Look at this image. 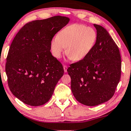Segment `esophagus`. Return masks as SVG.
Segmentation results:
<instances>
[{"mask_svg": "<svg viewBox=\"0 0 131 131\" xmlns=\"http://www.w3.org/2000/svg\"><path fill=\"white\" fill-rule=\"evenodd\" d=\"M63 69H64V71L66 72H67V69H68V66L66 65H63Z\"/></svg>", "mask_w": 131, "mask_h": 131, "instance_id": "obj_1", "label": "esophagus"}]
</instances>
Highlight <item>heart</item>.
<instances>
[{"mask_svg": "<svg viewBox=\"0 0 131 131\" xmlns=\"http://www.w3.org/2000/svg\"><path fill=\"white\" fill-rule=\"evenodd\" d=\"M96 31L80 24L68 25L51 40V50L55 58L59 59L65 52L73 61L83 60L91 52L97 41Z\"/></svg>", "mask_w": 131, "mask_h": 131, "instance_id": "heart-1", "label": "heart"}]
</instances>
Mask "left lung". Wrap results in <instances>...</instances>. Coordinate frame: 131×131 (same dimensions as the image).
I'll return each instance as SVG.
<instances>
[{
	"instance_id": "left-lung-1",
	"label": "left lung",
	"mask_w": 131,
	"mask_h": 131,
	"mask_svg": "<svg viewBox=\"0 0 131 131\" xmlns=\"http://www.w3.org/2000/svg\"><path fill=\"white\" fill-rule=\"evenodd\" d=\"M97 38L94 47L83 60L71 64L67 69L76 100L95 106L113 97L121 76V57L116 44L107 31L94 24Z\"/></svg>"
}]
</instances>
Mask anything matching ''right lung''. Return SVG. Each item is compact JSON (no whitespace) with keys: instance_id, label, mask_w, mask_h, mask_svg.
Here are the masks:
<instances>
[{"instance_id":"right-lung-1","label":"right lung","mask_w":131,"mask_h":131,"mask_svg":"<svg viewBox=\"0 0 131 131\" xmlns=\"http://www.w3.org/2000/svg\"><path fill=\"white\" fill-rule=\"evenodd\" d=\"M69 21V18L54 16L29 22L13 40L5 71L10 91L25 104L46 103L63 76V66L50 52L51 41Z\"/></svg>"}]
</instances>
